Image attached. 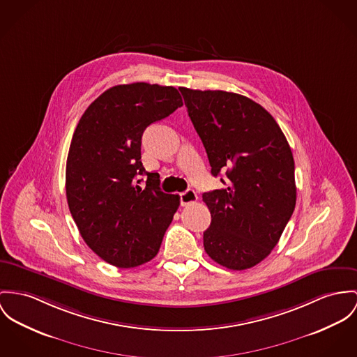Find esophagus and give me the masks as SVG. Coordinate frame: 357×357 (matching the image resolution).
<instances>
[{"instance_id": "esophagus-1", "label": "esophagus", "mask_w": 357, "mask_h": 357, "mask_svg": "<svg viewBox=\"0 0 357 357\" xmlns=\"http://www.w3.org/2000/svg\"><path fill=\"white\" fill-rule=\"evenodd\" d=\"M179 198H181V205L182 206H188L190 204H194L197 201V194L194 190H186V192H181L179 194Z\"/></svg>"}]
</instances>
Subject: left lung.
I'll list each match as a JSON object with an SVG mask.
<instances>
[{"label": "left lung", "mask_w": 357, "mask_h": 357, "mask_svg": "<svg viewBox=\"0 0 357 357\" xmlns=\"http://www.w3.org/2000/svg\"><path fill=\"white\" fill-rule=\"evenodd\" d=\"M179 89L212 175H227L224 189L202 194L212 216L205 251L228 269L252 268L271 254L296 205L289 144L275 118L243 95Z\"/></svg>", "instance_id": "obj_1"}]
</instances>
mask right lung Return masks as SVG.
Wrapping results in <instances>:
<instances>
[{
    "mask_svg": "<svg viewBox=\"0 0 357 357\" xmlns=\"http://www.w3.org/2000/svg\"><path fill=\"white\" fill-rule=\"evenodd\" d=\"M181 106L174 86L115 85L89 105L75 130L66 160L69 211L84 242L116 268L151 261L179 206V195L160 190L159 174L145 171L141 137Z\"/></svg>",
    "mask_w": 357,
    "mask_h": 357,
    "instance_id": "1",
    "label": "right lung"
}]
</instances>
